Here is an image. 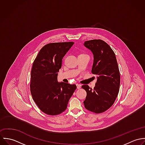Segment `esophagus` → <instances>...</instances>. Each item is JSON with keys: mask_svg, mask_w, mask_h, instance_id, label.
Returning <instances> with one entry per match:
<instances>
[{"mask_svg": "<svg viewBox=\"0 0 145 145\" xmlns=\"http://www.w3.org/2000/svg\"><path fill=\"white\" fill-rule=\"evenodd\" d=\"M76 86H77V89H78L81 88V85H80V84H76Z\"/></svg>", "mask_w": 145, "mask_h": 145, "instance_id": "1", "label": "esophagus"}]
</instances>
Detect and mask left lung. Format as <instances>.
I'll list each match as a JSON object with an SVG mask.
<instances>
[{
	"mask_svg": "<svg viewBox=\"0 0 145 145\" xmlns=\"http://www.w3.org/2000/svg\"><path fill=\"white\" fill-rule=\"evenodd\" d=\"M84 46L93 54L91 72L97 76V80L94 89L88 85H82L86 91L84 104L87 110L101 113L112 106L119 93L120 73L118 63L114 51L103 40L86 41Z\"/></svg>",
	"mask_w": 145,
	"mask_h": 145,
	"instance_id": "obj_1",
	"label": "left lung"
}]
</instances>
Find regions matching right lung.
<instances>
[{
  "label": "right lung",
  "mask_w": 145,
  "mask_h": 145,
  "mask_svg": "<svg viewBox=\"0 0 145 145\" xmlns=\"http://www.w3.org/2000/svg\"><path fill=\"white\" fill-rule=\"evenodd\" d=\"M74 42L50 43L44 46L33 63L30 90L33 101L43 113L61 114L76 89L75 84L59 83L57 75L62 60Z\"/></svg>",
  "instance_id": "add662e5"
}]
</instances>
